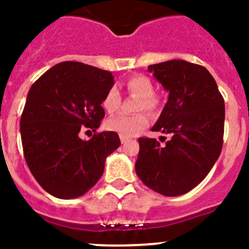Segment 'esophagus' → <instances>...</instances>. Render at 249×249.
I'll return each instance as SVG.
<instances>
[{
	"instance_id": "1",
	"label": "esophagus",
	"mask_w": 249,
	"mask_h": 249,
	"mask_svg": "<svg viewBox=\"0 0 249 249\" xmlns=\"http://www.w3.org/2000/svg\"><path fill=\"white\" fill-rule=\"evenodd\" d=\"M121 142H122V143H126V142H128L129 141V138L128 137H123V136H121Z\"/></svg>"
}]
</instances>
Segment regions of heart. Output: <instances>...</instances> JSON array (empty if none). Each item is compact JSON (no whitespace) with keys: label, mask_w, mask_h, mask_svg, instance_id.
<instances>
[{"label":"heart","mask_w":249,"mask_h":249,"mask_svg":"<svg viewBox=\"0 0 249 249\" xmlns=\"http://www.w3.org/2000/svg\"><path fill=\"white\" fill-rule=\"evenodd\" d=\"M124 87L129 94L140 97L136 109L137 111H147L149 113H157L162 106V100L158 94L155 93V85L148 76L144 74H132L124 81ZM121 94L116 89H109L106 92L102 100V107L106 112L114 113L120 108ZM149 123V118L144 112L127 116L118 114L109 118L106 122L107 129L116 132L123 137H133L143 131Z\"/></svg>","instance_id":"heart-1"}]
</instances>
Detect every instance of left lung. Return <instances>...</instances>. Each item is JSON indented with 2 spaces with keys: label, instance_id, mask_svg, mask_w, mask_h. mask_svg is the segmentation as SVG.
I'll use <instances>...</instances> for the list:
<instances>
[{
  "label": "left lung",
  "instance_id": "obj_1",
  "mask_svg": "<svg viewBox=\"0 0 249 249\" xmlns=\"http://www.w3.org/2000/svg\"><path fill=\"white\" fill-rule=\"evenodd\" d=\"M148 71L169 92L152 131L172 137L164 146L155 138L141 137L136 173L160 195L181 196L203 181L221 155L224 100L212 74L201 65L172 59L148 66Z\"/></svg>",
  "mask_w": 249,
  "mask_h": 249
}]
</instances>
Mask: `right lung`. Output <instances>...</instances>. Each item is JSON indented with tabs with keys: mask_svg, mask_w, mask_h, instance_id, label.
<instances>
[{
	"mask_svg": "<svg viewBox=\"0 0 249 249\" xmlns=\"http://www.w3.org/2000/svg\"><path fill=\"white\" fill-rule=\"evenodd\" d=\"M112 86L111 72L66 61L30 89L19 122L23 156L39 186L57 198H76L91 190L107 156L120 147L112 131L96 132L89 141L78 137L83 129L100 127L101 103Z\"/></svg>",
	"mask_w": 249,
	"mask_h": 249,
	"instance_id": "add662e5",
	"label": "right lung"
}]
</instances>
